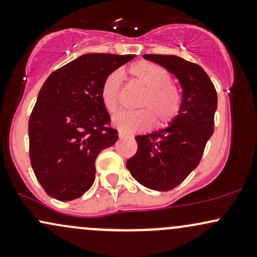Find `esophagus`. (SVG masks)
<instances>
[{
  "label": "esophagus",
  "mask_w": 257,
  "mask_h": 257,
  "mask_svg": "<svg viewBox=\"0 0 257 257\" xmlns=\"http://www.w3.org/2000/svg\"><path fill=\"white\" fill-rule=\"evenodd\" d=\"M118 137H119V139H123V138H125V135H124V134H122V133H119Z\"/></svg>",
  "instance_id": "obj_1"
}]
</instances>
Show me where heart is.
<instances>
[{
    "instance_id": "obj_1",
    "label": "heart",
    "mask_w": 257,
    "mask_h": 257,
    "mask_svg": "<svg viewBox=\"0 0 257 257\" xmlns=\"http://www.w3.org/2000/svg\"><path fill=\"white\" fill-rule=\"evenodd\" d=\"M129 73L146 88L139 102L140 111H119L112 118L113 125L124 134L145 131L152 125L153 117L159 126L169 124L178 116L181 99L178 89L170 84V75L163 67L140 61L129 67ZM122 76L119 71L111 72L101 87V100L105 107L113 112L118 106Z\"/></svg>"
}]
</instances>
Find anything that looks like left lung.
I'll list each match as a JSON object with an SVG mask.
<instances>
[{
    "mask_svg": "<svg viewBox=\"0 0 257 257\" xmlns=\"http://www.w3.org/2000/svg\"><path fill=\"white\" fill-rule=\"evenodd\" d=\"M144 59L161 65L179 79L181 105L167 128L135 137L138 151L126 161V168L139 184L169 191L198 166L214 132L217 94L199 65L176 55L145 54Z\"/></svg>",
    "mask_w": 257,
    "mask_h": 257,
    "instance_id": "obj_1",
    "label": "left lung"
}]
</instances>
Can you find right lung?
I'll return each instance as SVG.
<instances>
[{
  "instance_id": "1",
  "label": "right lung",
  "mask_w": 257,
  "mask_h": 257,
  "mask_svg": "<svg viewBox=\"0 0 257 257\" xmlns=\"http://www.w3.org/2000/svg\"><path fill=\"white\" fill-rule=\"evenodd\" d=\"M134 54L90 53L46 79L29 119L30 161L47 194L72 200L95 180V159L118 139L101 100L105 78Z\"/></svg>"
}]
</instances>
